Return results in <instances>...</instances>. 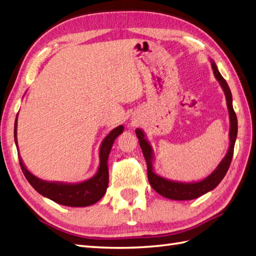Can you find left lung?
Here are the masks:
<instances>
[{
  "instance_id": "1",
  "label": "left lung",
  "mask_w": 256,
  "mask_h": 256,
  "mask_svg": "<svg viewBox=\"0 0 256 256\" xmlns=\"http://www.w3.org/2000/svg\"><path fill=\"white\" fill-rule=\"evenodd\" d=\"M210 64H212L214 75H215V78L218 80L219 85L222 86L226 96V101H227L229 118H230V130H229L230 145H229L227 154H226V156L224 157L220 164L217 166V168L214 170L208 176H206L205 179L200 181H196V182H179V181L166 179V178L157 174L156 172L154 171V167H152V162L154 159H155L152 148L150 142H148L145 133L142 132L140 128L135 130L136 136H138V142L142 150V155H144L146 164H147L148 181H150L152 188L155 190L158 194L162 195L164 198L174 200H188L198 198L200 196L204 195L207 192H210L212 190L215 188L218 184L222 182V180L224 179V176H226V174H227V171L230 167L231 159H232V156H234V142H236V134H238V120H236V112L232 106V94H231L230 88L227 84V82L224 80L222 74L219 73L216 63L210 60Z\"/></svg>"
}]
</instances>
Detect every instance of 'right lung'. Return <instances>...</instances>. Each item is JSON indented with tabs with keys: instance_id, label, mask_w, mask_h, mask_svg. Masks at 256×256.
<instances>
[{
	"instance_id": "1",
	"label": "right lung",
	"mask_w": 256,
	"mask_h": 256,
	"mask_svg": "<svg viewBox=\"0 0 256 256\" xmlns=\"http://www.w3.org/2000/svg\"><path fill=\"white\" fill-rule=\"evenodd\" d=\"M123 126H118L114 128L106 136L100 145L99 158L100 164L98 171L92 178L78 183H64V182H50L41 180L28 171L26 166L24 164L22 159L18 154L20 168L27 181L39 194L46 198H50L56 203L70 206V207H85L90 206L102 198L106 192L109 183V170H108V158L111 152L112 145L118 135L123 133ZM14 138L17 150V118L14 126ZM18 152V150H17Z\"/></svg>"
}]
</instances>
